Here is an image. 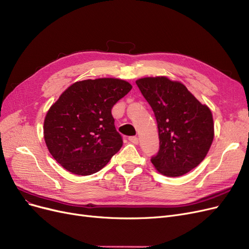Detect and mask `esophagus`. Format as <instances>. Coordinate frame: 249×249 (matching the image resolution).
I'll return each mask as SVG.
<instances>
[{"mask_svg":"<svg viewBox=\"0 0 249 249\" xmlns=\"http://www.w3.org/2000/svg\"><path fill=\"white\" fill-rule=\"evenodd\" d=\"M128 141H130L131 143H133V144H138L139 143V139L137 138L136 136H131V137H128Z\"/></svg>","mask_w":249,"mask_h":249,"instance_id":"obj_1","label":"esophagus"}]
</instances>
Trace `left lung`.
<instances>
[{
  "label": "left lung",
  "mask_w": 249,
  "mask_h": 249,
  "mask_svg": "<svg viewBox=\"0 0 249 249\" xmlns=\"http://www.w3.org/2000/svg\"><path fill=\"white\" fill-rule=\"evenodd\" d=\"M136 83L158 123L160 150L151 158L152 165L168 177L190 172L207 156L214 138L210 109L181 82L165 76L145 77Z\"/></svg>",
  "instance_id": "obj_1"
}]
</instances>
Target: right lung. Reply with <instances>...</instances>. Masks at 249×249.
Listing matches in <instances>:
<instances>
[{
    "label": "right lung",
    "mask_w": 249,
    "mask_h": 249,
    "mask_svg": "<svg viewBox=\"0 0 249 249\" xmlns=\"http://www.w3.org/2000/svg\"><path fill=\"white\" fill-rule=\"evenodd\" d=\"M132 89L127 81L98 78L77 81L51 106L44 119V140L53 159L80 176L104 168L122 148L111 109Z\"/></svg>",
    "instance_id": "1"
}]
</instances>
